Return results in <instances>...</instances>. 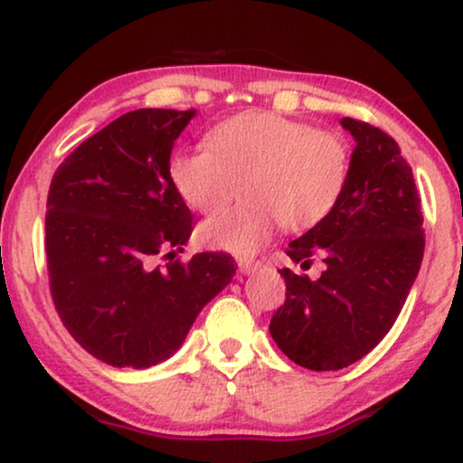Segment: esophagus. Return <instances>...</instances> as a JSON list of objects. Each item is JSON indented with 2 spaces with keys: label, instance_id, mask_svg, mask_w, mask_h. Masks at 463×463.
Returning a JSON list of instances; mask_svg holds the SVG:
<instances>
[{
  "label": "esophagus",
  "instance_id": "obj_1",
  "mask_svg": "<svg viewBox=\"0 0 463 463\" xmlns=\"http://www.w3.org/2000/svg\"><path fill=\"white\" fill-rule=\"evenodd\" d=\"M237 265H239V269H241V274H252L261 268V261H257V259H252V257H241L237 261Z\"/></svg>",
  "mask_w": 463,
  "mask_h": 463
}]
</instances>
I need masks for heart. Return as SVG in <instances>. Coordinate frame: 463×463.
Wrapping results in <instances>:
<instances>
[{
    "mask_svg": "<svg viewBox=\"0 0 463 463\" xmlns=\"http://www.w3.org/2000/svg\"><path fill=\"white\" fill-rule=\"evenodd\" d=\"M206 146L169 161L178 194L202 213L226 206L246 180L243 206L209 217V246L252 254L276 228L307 231L335 209L348 178V147L339 135L276 113H241L217 124Z\"/></svg>",
    "mask_w": 463,
    "mask_h": 463,
    "instance_id": "obj_1",
    "label": "heart"
}]
</instances>
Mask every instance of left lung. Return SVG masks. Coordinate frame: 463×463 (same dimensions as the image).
Segmentation results:
<instances>
[{
	"instance_id": "obj_1",
	"label": "left lung",
	"mask_w": 463,
	"mask_h": 463,
	"mask_svg": "<svg viewBox=\"0 0 463 463\" xmlns=\"http://www.w3.org/2000/svg\"><path fill=\"white\" fill-rule=\"evenodd\" d=\"M342 126L357 141L342 198L285 250L302 269L313 257L324 269L317 279L279 269L285 302L269 320L276 346L316 372L346 368L385 337L424 254L420 194L398 143L353 117Z\"/></svg>"
}]
</instances>
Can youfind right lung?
<instances>
[{
	"label": "right lung",
	"mask_w": 463,
	"mask_h": 463,
	"mask_svg": "<svg viewBox=\"0 0 463 463\" xmlns=\"http://www.w3.org/2000/svg\"><path fill=\"white\" fill-rule=\"evenodd\" d=\"M195 110L117 117L58 165L47 194L45 257L71 337L115 368L172 357L202 307L235 276L226 252L174 257L194 215L169 176L174 141Z\"/></svg>",
	"instance_id": "right-lung-1"
}]
</instances>
